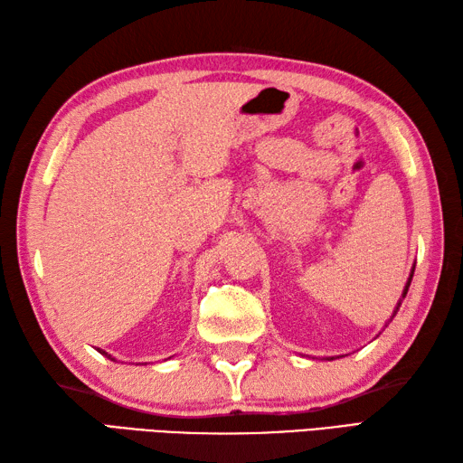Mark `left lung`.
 I'll return each instance as SVG.
<instances>
[{"label":"left lung","instance_id":"left-lung-1","mask_svg":"<svg viewBox=\"0 0 463 463\" xmlns=\"http://www.w3.org/2000/svg\"><path fill=\"white\" fill-rule=\"evenodd\" d=\"M411 277H414V269H411V272H410V279H408V282H406V288H404V292H402V298H406L408 288H410V282H411ZM398 308H400V302H398V307H396V312H398Z\"/></svg>","mask_w":463,"mask_h":463}]
</instances>
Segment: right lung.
Wrapping results in <instances>:
<instances>
[{
  "label": "right lung",
  "mask_w": 463,
  "mask_h": 463,
  "mask_svg": "<svg viewBox=\"0 0 463 463\" xmlns=\"http://www.w3.org/2000/svg\"><path fill=\"white\" fill-rule=\"evenodd\" d=\"M97 350H99V348H97ZM99 352L103 354V356H107V358H111V356H109V354H107V352H103V350H99ZM111 360H113V358H111Z\"/></svg>",
  "instance_id": "obj_1"
}]
</instances>
